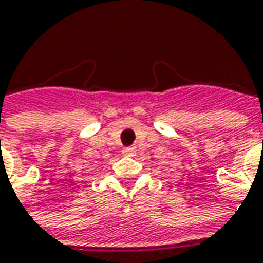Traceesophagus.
<instances>
[{
    "instance_id": "obj_1",
    "label": "esophagus",
    "mask_w": 263,
    "mask_h": 263,
    "mask_svg": "<svg viewBox=\"0 0 263 263\" xmlns=\"http://www.w3.org/2000/svg\"><path fill=\"white\" fill-rule=\"evenodd\" d=\"M136 153V147L135 146H128L123 148V154L124 156H133Z\"/></svg>"
}]
</instances>
